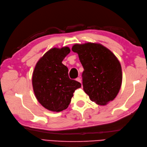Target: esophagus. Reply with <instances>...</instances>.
I'll use <instances>...</instances> for the list:
<instances>
[{"instance_id": "esophagus-1", "label": "esophagus", "mask_w": 147, "mask_h": 147, "mask_svg": "<svg viewBox=\"0 0 147 147\" xmlns=\"http://www.w3.org/2000/svg\"><path fill=\"white\" fill-rule=\"evenodd\" d=\"M76 80H77V82H80V83H82V80H81V78H80V77H78V78H76Z\"/></svg>"}]
</instances>
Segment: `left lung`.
<instances>
[{
  "label": "left lung",
  "instance_id": "left-lung-1",
  "mask_svg": "<svg viewBox=\"0 0 147 147\" xmlns=\"http://www.w3.org/2000/svg\"><path fill=\"white\" fill-rule=\"evenodd\" d=\"M72 50L83 67V90L91 100L100 105L113 100L122 83L121 66L117 57L98 43L75 44Z\"/></svg>",
  "mask_w": 147,
  "mask_h": 147
}]
</instances>
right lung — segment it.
<instances>
[{
  "label": "right lung",
  "mask_w": 147,
  "mask_h": 147,
  "mask_svg": "<svg viewBox=\"0 0 147 147\" xmlns=\"http://www.w3.org/2000/svg\"><path fill=\"white\" fill-rule=\"evenodd\" d=\"M69 47L54 48L39 59L32 75V86L37 99L53 112L68 107L74 91L81 84L69 77L68 69L62 61L70 53Z\"/></svg>",
  "instance_id": "right-lung-1"
}]
</instances>
